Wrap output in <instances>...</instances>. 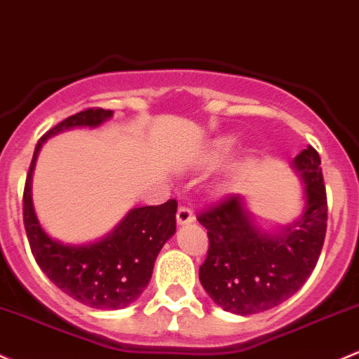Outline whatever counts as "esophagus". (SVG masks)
I'll use <instances>...</instances> for the list:
<instances>
[{
  "instance_id": "obj_1",
  "label": "esophagus",
  "mask_w": 359,
  "mask_h": 359,
  "mask_svg": "<svg viewBox=\"0 0 359 359\" xmlns=\"http://www.w3.org/2000/svg\"><path fill=\"white\" fill-rule=\"evenodd\" d=\"M194 222V213L189 206H180L179 211H177V224L179 225H186Z\"/></svg>"
}]
</instances>
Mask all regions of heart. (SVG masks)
Masks as SVG:
<instances>
[{
    "mask_svg": "<svg viewBox=\"0 0 359 359\" xmlns=\"http://www.w3.org/2000/svg\"><path fill=\"white\" fill-rule=\"evenodd\" d=\"M233 139L232 137H220L213 142V148H211V156L213 158H222L232 149Z\"/></svg>",
    "mask_w": 359,
    "mask_h": 359,
    "instance_id": "1",
    "label": "heart"
}]
</instances>
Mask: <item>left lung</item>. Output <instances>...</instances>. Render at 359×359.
Returning a JSON list of instances; mask_svg holds the SVG:
<instances>
[{
    "mask_svg": "<svg viewBox=\"0 0 359 359\" xmlns=\"http://www.w3.org/2000/svg\"><path fill=\"white\" fill-rule=\"evenodd\" d=\"M318 151L294 158L306 192L304 213L284 233L252 225L239 194H227L199 211L208 230V252L199 280L215 303L236 315H255L284 303L315 270L327 232V192Z\"/></svg>",
    "mask_w": 359,
    "mask_h": 359,
    "instance_id": "8db88e82",
    "label": "left lung"
}]
</instances>
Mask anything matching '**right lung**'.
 Masks as SVG:
<instances>
[{
	"label": "right lung",
	"mask_w": 359,
	"mask_h": 359,
	"mask_svg": "<svg viewBox=\"0 0 359 359\" xmlns=\"http://www.w3.org/2000/svg\"><path fill=\"white\" fill-rule=\"evenodd\" d=\"M113 115L111 110L88 108L69 116L37 141L24 187V225L29 246L48 278L94 309H120L134 303L149 284L154 262L175 233L177 201L132 210L108 237L88 246H65L53 241L37 222L30 198V177L41 146L51 135L72 127H96Z\"/></svg>",
	"instance_id": "right-lung-1"
}]
</instances>
